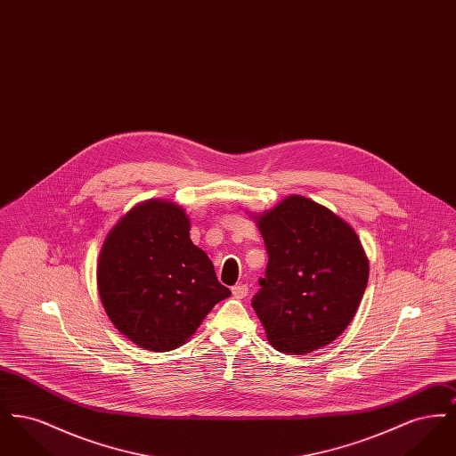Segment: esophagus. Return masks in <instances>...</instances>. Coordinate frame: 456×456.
<instances>
[{"mask_svg":"<svg viewBox=\"0 0 456 456\" xmlns=\"http://www.w3.org/2000/svg\"><path fill=\"white\" fill-rule=\"evenodd\" d=\"M248 292H249V289H248L246 283H236V285L232 287V296H234L236 299H244V297L248 296Z\"/></svg>","mask_w":456,"mask_h":456,"instance_id":"obj_1","label":"esophagus"}]
</instances>
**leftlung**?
Instances as JSON below:
<instances>
[{"mask_svg":"<svg viewBox=\"0 0 456 456\" xmlns=\"http://www.w3.org/2000/svg\"><path fill=\"white\" fill-rule=\"evenodd\" d=\"M255 218L268 265L251 304L268 342L290 355L331 344L354 320L368 285V256L355 231L301 195Z\"/></svg>","mask_w":456,"mask_h":456,"instance_id":"1","label":"left lung"}]
</instances>
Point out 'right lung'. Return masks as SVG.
I'll list each match as a JSON object with an SVG mask.
<instances>
[{"instance_id": "right-lung-1", "label": "right lung", "mask_w": 456, "mask_h": 456, "mask_svg": "<svg viewBox=\"0 0 456 456\" xmlns=\"http://www.w3.org/2000/svg\"><path fill=\"white\" fill-rule=\"evenodd\" d=\"M109 320L153 352L183 346L216 304L231 296L214 263L190 239V217L173 201L149 200L110 229L97 261Z\"/></svg>"}]
</instances>
